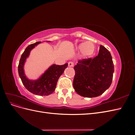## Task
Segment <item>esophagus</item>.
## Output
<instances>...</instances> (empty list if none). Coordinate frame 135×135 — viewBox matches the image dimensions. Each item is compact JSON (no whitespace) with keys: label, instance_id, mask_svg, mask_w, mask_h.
I'll use <instances>...</instances> for the list:
<instances>
[{"label":"esophagus","instance_id":"obj_1","mask_svg":"<svg viewBox=\"0 0 135 135\" xmlns=\"http://www.w3.org/2000/svg\"><path fill=\"white\" fill-rule=\"evenodd\" d=\"M68 66L69 67H73V66H74V62L70 61V62H68Z\"/></svg>","mask_w":135,"mask_h":135}]
</instances>
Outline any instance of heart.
I'll return each instance as SVG.
<instances>
[{
    "label": "heart",
    "mask_w": 135,
    "mask_h": 135,
    "mask_svg": "<svg viewBox=\"0 0 135 135\" xmlns=\"http://www.w3.org/2000/svg\"><path fill=\"white\" fill-rule=\"evenodd\" d=\"M76 50L81 51V55L85 57H88L93 55L95 52V47L93 43L87 42L79 44L76 47Z\"/></svg>",
    "instance_id": "1"
}]
</instances>
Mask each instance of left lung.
<instances>
[{
  "instance_id": "obj_1",
  "label": "left lung",
  "mask_w": 135,
  "mask_h": 135,
  "mask_svg": "<svg viewBox=\"0 0 135 135\" xmlns=\"http://www.w3.org/2000/svg\"><path fill=\"white\" fill-rule=\"evenodd\" d=\"M74 69L73 87L81 96L91 98L100 96L112 84L114 71L112 57L101 45L97 56L79 60Z\"/></svg>"
}]
</instances>
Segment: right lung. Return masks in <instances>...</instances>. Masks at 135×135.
I'll return each mask as SVG.
<instances>
[{"instance_id":"right-lung-1","label":"right lung","mask_w":135,"mask_h":135,"mask_svg":"<svg viewBox=\"0 0 135 135\" xmlns=\"http://www.w3.org/2000/svg\"><path fill=\"white\" fill-rule=\"evenodd\" d=\"M47 42V41H46ZM47 42H50L48 41ZM41 42H36L27 46L22 54L18 66V74L24 86L31 93L39 96H48L55 90L60 76L62 74L68 64L62 65L52 64L36 79H30L26 76L24 66L30 52Z\"/></svg>"}]
</instances>
